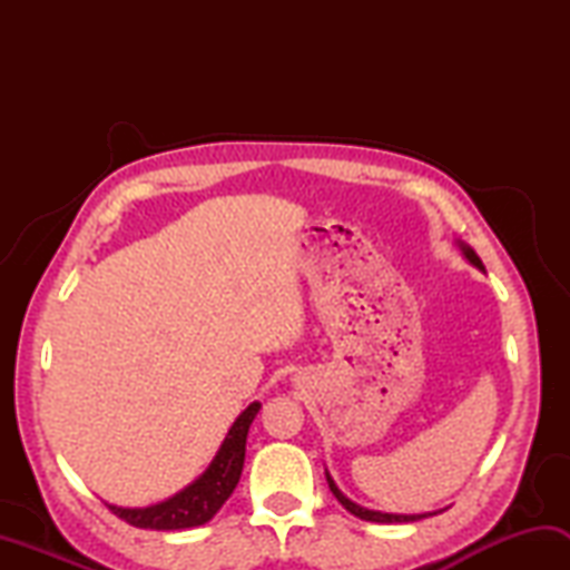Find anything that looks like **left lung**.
I'll list each match as a JSON object with an SVG mask.
<instances>
[{
    "instance_id": "left-lung-1",
    "label": "left lung",
    "mask_w": 570,
    "mask_h": 570,
    "mask_svg": "<svg viewBox=\"0 0 570 570\" xmlns=\"http://www.w3.org/2000/svg\"><path fill=\"white\" fill-rule=\"evenodd\" d=\"M458 245H460V249H463L465 259H468L472 266H478V269L485 272V266H482V262H480V257L475 254V249H470L468 245H463V242H458ZM325 480H328V488H331V492L335 494V500L341 502L350 514L365 519V522H377V524H396V522H399V524H402V522H419V519H426V517H431V514H439V512H429V514H386V512H377V510H367V507L355 504L353 500H347L341 490H337V485L333 482L328 470H325Z\"/></svg>"
}]
</instances>
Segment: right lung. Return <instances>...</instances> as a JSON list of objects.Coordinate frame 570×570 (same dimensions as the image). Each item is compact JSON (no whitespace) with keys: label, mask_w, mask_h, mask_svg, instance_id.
<instances>
[{"label":"right lung","mask_w":570,"mask_h":570,"mask_svg":"<svg viewBox=\"0 0 570 570\" xmlns=\"http://www.w3.org/2000/svg\"><path fill=\"white\" fill-rule=\"evenodd\" d=\"M262 409L259 402L249 404L229 426L220 451L215 453L213 463L203 472L198 480H193L188 488L176 492L159 504L141 507V510H129V507L107 504L119 519L139 529H156V531H176L200 527L217 514V510L227 502L229 494L237 488L242 465H245V445L247 433L254 416Z\"/></svg>","instance_id":"1"}]
</instances>
